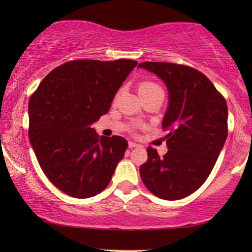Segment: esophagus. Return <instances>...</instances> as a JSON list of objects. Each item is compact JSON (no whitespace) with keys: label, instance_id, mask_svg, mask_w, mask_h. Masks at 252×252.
I'll return each instance as SVG.
<instances>
[{"label":"esophagus","instance_id":"esophagus-1","mask_svg":"<svg viewBox=\"0 0 252 252\" xmlns=\"http://www.w3.org/2000/svg\"><path fill=\"white\" fill-rule=\"evenodd\" d=\"M128 147L130 148V149H133V148H137V147H140V144H139V143H136V142H132V141H130V142L128 143Z\"/></svg>","mask_w":252,"mask_h":252}]
</instances>
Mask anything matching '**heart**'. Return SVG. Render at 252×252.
Returning a JSON list of instances; mask_svg holds the SVG:
<instances>
[{
    "label": "heart",
    "mask_w": 252,
    "mask_h": 252,
    "mask_svg": "<svg viewBox=\"0 0 252 252\" xmlns=\"http://www.w3.org/2000/svg\"><path fill=\"white\" fill-rule=\"evenodd\" d=\"M160 87L157 84H155L153 81H143L141 82L139 86V93L140 95L146 94V93H150L154 91H160Z\"/></svg>",
    "instance_id": "obj_1"
}]
</instances>
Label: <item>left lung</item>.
<instances>
[{
	"label": "left lung",
	"instance_id": "1",
	"mask_svg": "<svg viewBox=\"0 0 252 252\" xmlns=\"http://www.w3.org/2000/svg\"><path fill=\"white\" fill-rule=\"evenodd\" d=\"M139 67L156 74L166 86L168 105L161 126L168 151L163 157L147 149L140 167L146 187L157 197H187L204 184L227 139L225 98L204 74L185 65L144 62Z\"/></svg>",
	"mask_w": 252,
	"mask_h": 252
}]
</instances>
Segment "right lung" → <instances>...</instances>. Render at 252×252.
Instances as JSON below:
<instances>
[{"label":"right lung","mask_w":252,"mask_h":252,"mask_svg":"<svg viewBox=\"0 0 252 252\" xmlns=\"http://www.w3.org/2000/svg\"><path fill=\"white\" fill-rule=\"evenodd\" d=\"M136 61L67 62L41 81L29 102L30 142L43 173L75 198L109 185L127 149L126 139L97 135L92 124L108 113Z\"/></svg>","instance_id":"add662e5"}]
</instances>
